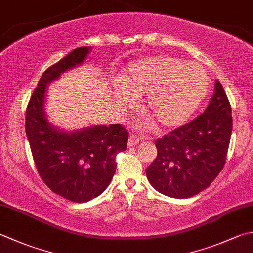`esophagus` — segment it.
<instances>
[{"instance_id": "obj_1", "label": "esophagus", "mask_w": 253, "mask_h": 253, "mask_svg": "<svg viewBox=\"0 0 253 253\" xmlns=\"http://www.w3.org/2000/svg\"><path fill=\"white\" fill-rule=\"evenodd\" d=\"M138 143H139V138L136 137V136L131 135L129 137V139H128V146H129V147L136 146V145H138Z\"/></svg>"}]
</instances>
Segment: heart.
<instances>
[{
    "instance_id": "1",
    "label": "heart",
    "mask_w": 253,
    "mask_h": 253,
    "mask_svg": "<svg viewBox=\"0 0 253 253\" xmlns=\"http://www.w3.org/2000/svg\"><path fill=\"white\" fill-rule=\"evenodd\" d=\"M116 100L130 106L147 95L143 112L158 129H173L190 120L209 91V74L201 64L171 54H157L130 63L121 77Z\"/></svg>"
}]
</instances>
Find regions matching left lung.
I'll return each mask as SVG.
<instances>
[{
    "label": "left lung",
    "mask_w": 253,
    "mask_h": 253,
    "mask_svg": "<svg viewBox=\"0 0 253 253\" xmlns=\"http://www.w3.org/2000/svg\"><path fill=\"white\" fill-rule=\"evenodd\" d=\"M231 130L230 103L216 80L205 112L156 141L157 158L146 170L150 184L174 199L199 194L224 168Z\"/></svg>",
    "instance_id": "left-lung-1"
}]
</instances>
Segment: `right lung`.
I'll use <instances>...</instances> for the list:
<instances>
[{
    "mask_svg": "<svg viewBox=\"0 0 253 253\" xmlns=\"http://www.w3.org/2000/svg\"><path fill=\"white\" fill-rule=\"evenodd\" d=\"M92 47L72 50L42 73L26 110L27 139L35 166L49 189L74 203H85L106 190L116 171V155L126 150L128 132L121 124L63 131L47 120L48 84L80 66Z\"/></svg>",
    "mask_w": 253,
    "mask_h": 253,
    "instance_id": "1",
    "label": "right lung"
}]
</instances>
